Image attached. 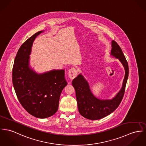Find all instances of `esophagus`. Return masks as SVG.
Instances as JSON below:
<instances>
[{
    "label": "esophagus",
    "instance_id": "obj_1",
    "mask_svg": "<svg viewBox=\"0 0 146 146\" xmlns=\"http://www.w3.org/2000/svg\"><path fill=\"white\" fill-rule=\"evenodd\" d=\"M77 76V72L75 68H72L69 70L68 76L70 79L75 78Z\"/></svg>",
    "mask_w": 146,
    "mask_h": 146
}]
</instances>
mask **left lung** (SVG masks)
Instances as JSON below:
<instances>
[{
  "label": "left lung",
  "mask_w": 146,
  "mask_h": 146,
  "mask_svg": "<svg viewBox=\"0 0 146 146\" xmlns=\"http://www.w3.org/2000/svg\"><path fill=\"white\" fill-rule=\"evenodd\" d=\"M111 55L118 59L125 70L122 87L114 98L101 100L95 97L91 92L88 81L82 74H79L72 81V85L76 90L79 112L84 118L90 120L100 119L112 113L119 106L123 97L128 77V65L121 48L114 40L112 41Z\"/></svg>",
  "instance_id": "obj_1"
}]
</instances>
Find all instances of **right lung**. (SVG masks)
Listing matches in <instances>:
<instances>
[{
	"label": "right lung",
	"mask_w": 146,
	"mask_h": 146,
	"mask_svg": "<svg viewBox=\"0 0 146 146\" xmlns=\"http://www.w3.org/2000/svg\"><path fill=\"white\" fill-rule=\"evenodd\" d=\"M43 32L34 34L21 45L12 73L13 87L19 102L28 112L39 118H48L56 113L60 94L67 84L64 69L39 74L29 66L34 40Z\"/></svg>",
	"instance_id": "obj_1"
}]
</instances>
